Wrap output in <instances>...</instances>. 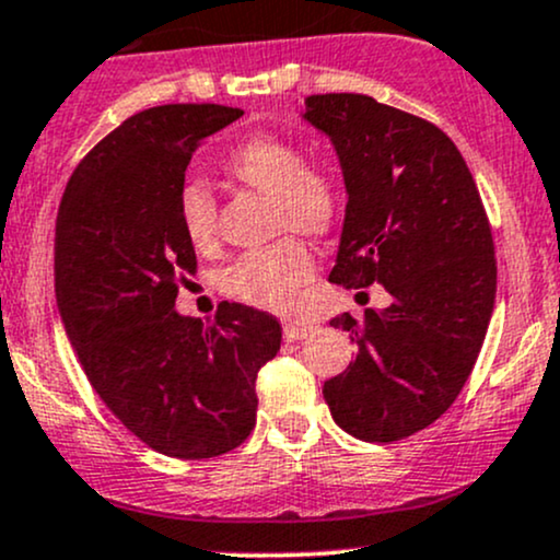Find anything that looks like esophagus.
<instances>
[{
  "instance_id": "obj_1",
  "label": "esophagus",
  "mask_w": 560,
  "mask_h": 560,
  "mask_svg": "<svg viewBox=\"0 0 560 560\" xmlns=\"http://www.w3.org/2000/svg\"><path fill=\"white\" fill-rule=\"evenodd\" d=\"M313 335V327L311 324H284V340L287 342H298V340H305V337Z\"/></svg>"
}]
</instances>
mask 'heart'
<instances>
[{"label":"heart","mask_w":560,"mask_h":560,"mask_svg":"<svg viewBox=\"0 0 560 560\" xmlns=\"http://www.w3.org/2000/svg\"><path fill=\"white\" fill-rule=\"evenodd\" d=\"M225 170L244 186L273 196V231L327 233L340 218L342 194L327 170L308 167L305 153L279 135H252L225 159ZM180 229L196 249H210L214 231V199L201 183L183 188L177 201ZM313 276L308 244L287 236L262 249L238 255L225 268L223 290L242 303L266 311H290L300 287Z\"/></svg>","instance_id":"heart-1"}]
</instances>
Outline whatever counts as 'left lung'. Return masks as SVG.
<instances>
[{
	"mask_svg": "<svg viewBox=\"0 0 560 560\" xmlns=\"http://www.w3.org/2000/svg\"><path fill=\"white\" fill-rule=\"evenodd\" d=\"M303 119L329 138L348 194L329 279L390 294L364 322H329L359 353L324 401L346 433L388 444L439 420L470 377L497 294L489 220L463 153L420 116L329 92L305 97Z\"/></svg>",
	"mask_w": 560,
	"mask_h": 560,
	"instance_id": "8db88e82",
	"label": "left lung"
}]
</instances>
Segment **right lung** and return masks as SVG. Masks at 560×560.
Returning a JSON list of instances; mask_svg holds the SVG:
<instances>
[{"label": "right lung", "mask_w": 560, "mask_h": 560, "mask_svg": "<svg viewBox=\"0 0 560 560\" xmlns=\"http://www.w3.org/2000/svg\"><path fill=\"white\" fill-rule=\"evenodd\" d=\"M175 103L130 116L73 170L55 223V298L103 404L151 450L207 459L255 428L260 366L281 348L268 313L223 303L210 324L175 311L196 273L180 229L190 153L242 116Z\"/></svg>", "instance_id": "right-lung-1"}]
</instances>
